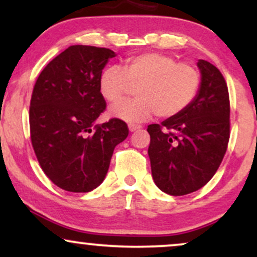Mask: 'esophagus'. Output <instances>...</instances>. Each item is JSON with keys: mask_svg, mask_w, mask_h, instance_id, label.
I'll return each instance as SVG.
<instances>
[{"mask_svg": "<svg viewBox=\"0 0 257 257\" xmlns=\"http://www.w3.org/2000/svg\"><path fill=\"white\" fill-rule=\"evenodd\" d=\"M140 128H141V125H139V124H129V131L131 132H135Z\"/></svg>", "mask_w": 257, "mask_h": 257, "instance_id": "esophagus-1", "label": "esophagus"}]
</instances>
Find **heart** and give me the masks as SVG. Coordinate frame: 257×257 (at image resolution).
I'll list each match as a JSON object with an SVG mask.
<instances>
[{"label":"heart","mask_w":257,"mask_h":257,"mask_svg":"<svg viewBox=\"0 0 257 257\" xmlns=\"http://www.w3.org/2000/svg\"><path fill=\"white\" fill-rule=\"evenodd\" d=\"M202 75L192 64L179 63L163 53H143L126 58L122 69L108 66L100 73L99 91L107 102L119 101L137 87V99L110 108L111 116L124 122L141 123L157 114L170 118L184 112L198 95Z\"/></svg>","instance_id":"1"}]
</instances>
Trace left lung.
Masks as SVG:
<instances>
[{"label": "left lung", "mask_w": 257, "mask_h": 257, "mask_svg": "<svg viewBox=\"0 0 257 257\" xmlns=\"http://www.w3.org/2000/svg\"><path fill=\"white\" fill-rule=\"evenodd\" d=\"M202 84L184 112L147 126L152 178L159 190L184 196L208 184L219 169L229 140V95L222 73L199 60Z\"/></svg>", "instance_id": "1"}]
</instances>
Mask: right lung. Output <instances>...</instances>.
Returning <instances> with one entry per match:
<instances>
[{"label": "right lung", "instance_id": "right-lung-1", "mask_svg": "<svg viewBox=\"0 0 257 257\" xmlns=\"http://www.w3.org/2000/svg\"><path fill=\"white\" fill-rule=\"evenodd\" d=\"M114 52L71 46L47 65L32 90L30 137L38 163L54 185L89 192L104 181L114 147L128 137L124 120H95L106 110L99 77Z\"/></svg>", "mask_w": 257, "mask_h": 257}]
</instances>
